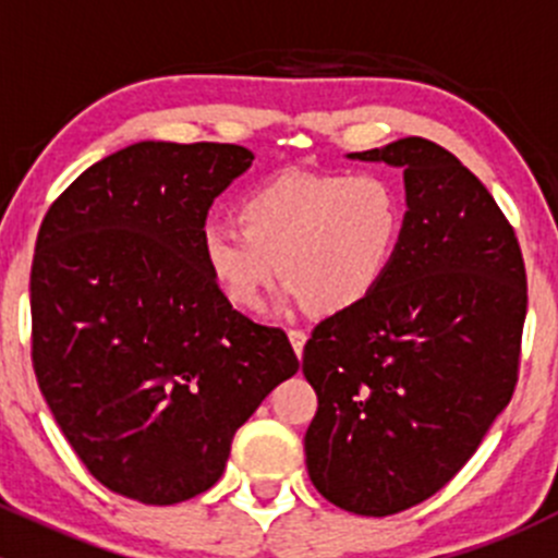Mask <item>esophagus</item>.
I'll return each mask as SVG.
<instances>
[{"mask_svg":"<svg viewBox=\"0 0 558 558\" xmlns=\"http://www.w3.org/2000/svg\"><path fill=\"white\" fill-rule=\"evenodd\" d=\"M289 340H291V348L296 351V356L302 359V351H305V342H307V335L302 329H289Z\"/></svg>","mask_w":558,"mask_h":558,"instance_id":"obj_1","label":"esophagus"}]
</instances>
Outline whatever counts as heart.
I'll return each mask as SVG.
<instances>
[{
    "instance_id": "obj_1",
    "label": "heart",
    "mask_w": 558,
    "mask_h": 558,
    "mask_svg": "<svg viewBox=\"0 0 558 558\" xmlns=\"http://www.w3.org/2000/svg\"><path fill=\"white\" fill-rule=\"evenodd\" d=\"M408 202L386 172H286L240 202V223L207 221L199 256L238 311H262L275 280L329 318L367 302L391 269Z\"/></svg>"
}]
</instances>
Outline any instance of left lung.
Returning a JSON list of instances; mask_svg holds the SVG:
<instances>
[{"instance_id":"1","label":"left lung","mask_w":558,"mask_h":558,"mask_svg":"<svg viewBox=\"0 0 558 558\" xmlns=\"http://www.w3.org/2000/svg\"><path fill=\"white\" fill-rule=\"evenodd\" d=\"M404 170L408 218L380 289L313 329L307 472L356 515H393L470 461L519 380L526 269L505 213L424 137L351 154Z\"/></svg>"}]
</instances>
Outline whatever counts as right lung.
Returning <instances> with one entry per match:
<instances>
[{
  "label": "right lung",
  "mask_w": 558,
  "mask_h": 558,
  "mask_svg": "<svg viewBox=\"0 0 558 558\" xmlns=\"http://www.w3.org/2000/svg\"><path fill=\"white\" fill-rule=\"evenodd\" d=\"M229 143H134L50 205L32 262V364L56 424L102 486L174 505L223 475L232 437L300 369L199 256L213 199L251 167Z\"/></svg>",
  "instance_id": "add662e5"
}]
</instances>
